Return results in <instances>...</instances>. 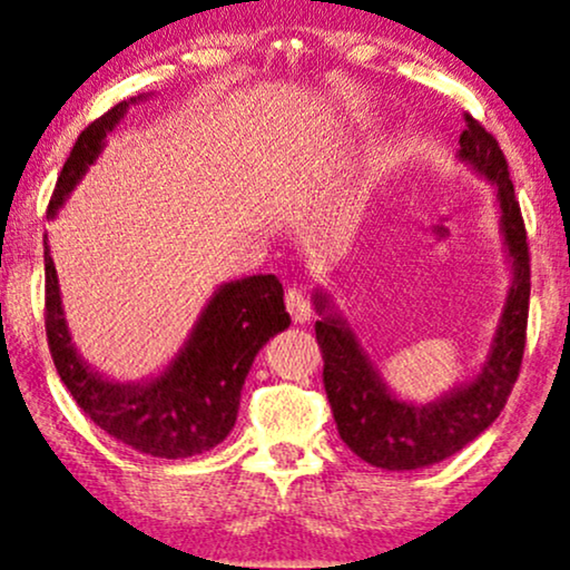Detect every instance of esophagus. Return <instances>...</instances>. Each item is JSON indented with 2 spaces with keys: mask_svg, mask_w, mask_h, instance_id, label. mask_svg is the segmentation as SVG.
Segmentation results:
<instances>
[{
  "mask_svg": "<svg viewBox=\"0 0 570 570\" xmlns=\"http://www.w3.org/2000/svg\"><path fill=\"white\" fill-rule=\"evenodd\" d=\"M286 309H289V315L297 323H309V317H313V307H309V299L305 297V292L297 289V286L286 292Z\"/></svg>",
  "mask_w": 570,
  "mask_h": 570,
  "instance_id": "34e87169",
  "label": "esophagus"
}]
</instances>
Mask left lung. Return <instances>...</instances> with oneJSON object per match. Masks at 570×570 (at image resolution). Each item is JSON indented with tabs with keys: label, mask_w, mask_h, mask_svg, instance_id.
Wrapping results in <instances>:
<instances>
[{
	"label": "left lung",
	"mask_w": 570,
	"mask_h": 570,
	"mask_svg": "<svg viewBox=\"0 0 570 570\" xmlns=\"http://www.w3.org/2000/svg\"><path fill=\"white\" fill-rule=\"evenodd\" d=\"M459 146V161L495 187L500 234L511 268L503 313L480 373L430 404L399 399L383 381L373 356L356 338L348 317L333 305L331 294L323 289L313 294L321 315L315 323V338L325 362L323 383L338 435L362 461L389 472L432 466L482 435L511 396L527 344L532 289L529 247L505 156L498 140L472 117H466V130L461 132Z\"/></svg>",
	"instance_id": "8db88e82"
}]
</instances>
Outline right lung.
Here are the masks:
<instances>
[{
    "mask_svg": "<svg viewBox=\"0 0 570 570\" xmlns=\"http://www.w3.org/2000/svg\"><path fill=\"white\" fill-rule=\"evenodd\" d=\"M146 98L117 104L80 132L57 179L49 218H57L72 189L98 161L106 135L125 119L132 104ZM43 268L49 348L67 391L104 432L158 459L197 456L229 435L237 422L242 385L257 352L292 323L284 307V286L273 273L229 281L210 294L185 344L161 373L119 383L90 367L72 344L49 237H43Z\"/></svg>",
    "mask_w": 570,
    "mask_h": 570,
    "instance_id": "right-lung-1",
    "label": "right lung"
}]
</instances>
